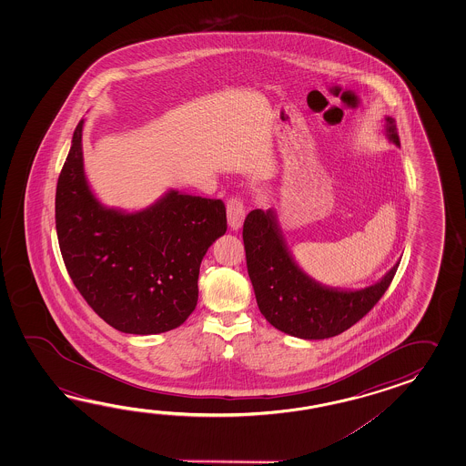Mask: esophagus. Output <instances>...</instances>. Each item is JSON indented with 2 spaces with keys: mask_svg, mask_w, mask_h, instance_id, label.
<instances>
[{
  "mask_svg": "<svg viewBox=\"0 0 466 466\" xmlns=\"http://www.w3.org/2000/svg\"><path fill=\"white\" fill-rule=\"evenodd\" d=\"M227 215H228V225L231 229H239L241 221L245 217V203L239 197H231L227 201Z\"/></svg>",
  "mask_w": 466,
  "mask_h": 466,
  "instance_id": "1",
  "label": "esophagus"
}]
</instances>
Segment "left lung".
Instances as JSON below:
<instances>
[{
    "mask_svg": "<svg viewBox=\"0 0 466 466\" xmlns=\"http://www.w3.org/2000/svg\"><path fill=\"white\" fill-rule=\"evenodd\" d=\"M385 119L388 139L400 147L395 119ZM243 243L261 315L279 331L303 339L337 337L353 327L385 295L400 265L371 287L355 291L325 287L298 267L271 208L248 213Z\"/></svg>",
    "mask_w": 466,
    "mask_h": 466,
    "instance_id": "1",
    "label": "left lung"
}]
</instances>
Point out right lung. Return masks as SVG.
Returning <instances> with one entry per match:
<instances>
[{
  "label": "right lung",
  "instance_id": "1",
  "mask_svg": "<svg viewBox=\"0 0 466 466\" xmlns=\"http://www.w3.org/2000/svg\"><path fill=\"white\" fill-rule=\"evenodd\" d=\"M83 125L61 169L55 218L75 287L109 327L129 335L178 328L198 301L201 259L227 231L221 199L169 189L148 208H106L83 168Z\"/></svg>",
  "mask_w": 466,
  "mask_h": 466
}]
</instances>
